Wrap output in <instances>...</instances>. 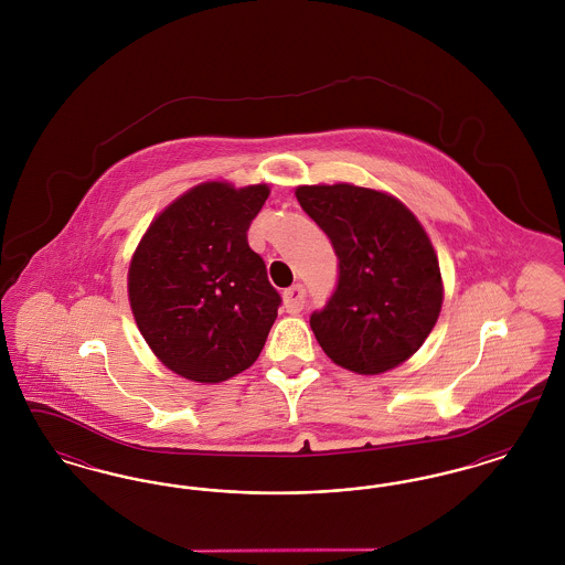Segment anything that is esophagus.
<instances>
[{
  "mask_svg": "<svg viewBox=\"0 0 565 565\" xmlns=\"http://www.w3.org/2000/svg\"><path fill=\"white\" fill-rule=\"evenodd\" d=\"M305 288L300 286V284H296L292 288H288L286 292H284V307H286V311L288 313H298V311H302V307H305Z\"/></svg>",
  "mask_w": 565,
  "mask_h": 565,
  "instance_id": "obj_1",
  "label": "esophagus"
}]
</instances>
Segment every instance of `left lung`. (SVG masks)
<instances>
[{
  "label": "left lung",
  "mask_w": 565,
  "mask_h": 565,
  "mask_svg": "<svg viewBox=\"0 0 565 565\" xmlns=\"http://www.w3.org/2000/svg\"><path fill=\"white\" fill-rule=\"evenodd\" d=\"M296 199L339 258V281L311 330L358 375L396 369L424 345L443 307L430 237L396 196L353 184L298 186Z\"/></svg>",
  "instance_id": "1"
}]
</instances>
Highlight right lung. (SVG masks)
Listing matches in <instances>:
<instances>
[{
	"mask_svg": "<svg viewBox=\"0 0 565 565\" xmlns=\"http://www.w3.org/2000/svg\"><path fill=\"white\" fill-rule=\"evenodd\" d=\"M267 196V184H199L164 207L137 245L129 267L135 322L169 371L220 383L265 348L281 296L247 228Z\"/></svg>",
	"mask_w": 565,
	"mask_h": 565,
	"instance_id": "right-lung-1",
	"label": "right lung"
}]
</instances>
